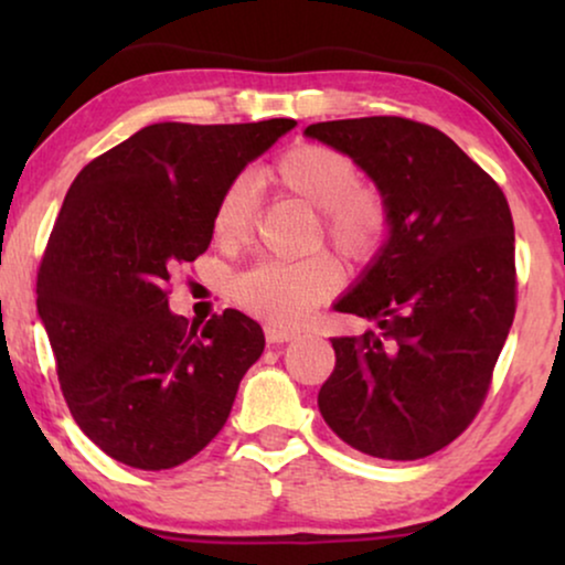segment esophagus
I'll list each match as a JSON object with an SVG mask.
<instances>
[{"mask_svg": "<svg viewBox=\"0 0 565 565\" xmlns=\"http://www.w3.org/2000/svg\"><path fill=\"white\" fill-rule=\"evenodd\" d=\"M265 337H267L269 344H282V342H292V339H298V331L277 327V323H267Z\"/></svg>", "mask_w": 565, "mask_h": 565, "instance_id": "esophagus-1", "label": "esophagus"}]
</instances>
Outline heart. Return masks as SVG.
<instances>
[{
	"label": "heart",
	"instance_id": "b5f03b06",
	"mask_svg": "<svg viewBox=\"0 0 565 565\" xmlns=\"http://www.w3.org/2000/svg\"><path fill=\"white\" fill-rule=\"evenodd\" d=\"M275 190L306 200L321 211L323 236L350 259H370L388 234V211L381 195L358 188L360 169L352 157L327 143H296L265 169ZM257 223V190L249 177H236L213 205L215 244L236 249L249 242ZM342 285V267L329 254L298 262L265 259L236 277L234 298L249 313L275 323L303 321Z\"/></svg>",
	"mask_w": 565,
	"mask_h": 565
}]
</instances>
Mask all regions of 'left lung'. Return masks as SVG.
I'll use <instances>...</instances> for the list:
<instances>
[{
  "mask_svg": "<svg viewBox=\"0 0 565 565\" xmlns=\"http://www.w3.org/2000/svg\"><path fill=\"white\" fill-rule=\"evenodd\" d=\"M381 190L388 238L337 311L373 321L334 337L323 422L354 450L419 460L468 429L516 308L504 192L443 130L408 118L313 122Z\"/></svg>",
  "mask_w": 565,
  "mask_h": 565,
  "instance_id": "obj_1",
  "label": "left lung"
}]
</instances>
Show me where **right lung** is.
<instances>
[{
  "label": "right lung",
  "instance_id": "add662e5",
  "mask_svg": "<svg viewBox=\"0 0 565 565\" xmlns=\"http://www.w3.org/2000/svg\"><path fill=\"white\" fill-rule=\"evenodd\" d=\"M296 120L153 122L76 174L38 269V313L79 429L113 460L182 466L226 424L265 350L234 308L169 311V277L211 246L221 190Z\"/></svg>",
  "mask_w": 565,
  "mask_h": 565
}]
</instances>
